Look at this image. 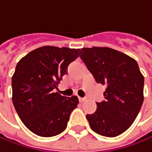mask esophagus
Returning <instances> with one entry per match:
<instances>
[{
  "mask_svg": "<svg viewBox=\"0 0 152 152\" xmlns=\"http://www.w3.org/2000/svg\"><path fill=\"white\" fill-rule=\"evenodd\" d=\"M79 101L80 102H83V101H85V98L84 97H79Z\"/></svg>",
  "mask_w": 152,
  "mask_h": 152,
  "instance_id": "34e87169",
  "label": "esophagus"
}]
</instances>
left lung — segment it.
Instances as JSON below:
<instances>
[{"instance_id": "obj_1", "label": "left lung", "mask_w": 152, "mask_h": 152, "mask_svg": "<svg viewBox=\"0 0 152 152\" xmlns=\"http://www.w3.org/2000/svg\"><path fill=\"white\" fill-rule=\"evenodd\" d=\"M80 57L96 82L106 86L105 100L86 117L96 133L114 137L127 131L144 102L145 78L137 62L129 56L107 47L83 48Z\"/></svg>"}]
</instances>
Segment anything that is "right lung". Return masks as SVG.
<instances>
[{
  "instance_id": "right-lung-1",
  "label": "right lung",
  "mask_w": 152,
  "mask_h": 152,
  "mask_svg": "<svg viewBox=\"0 0 152 152\" xmlns=\"http://www.w3.org/2000/svg\"><path fill=\"white\" fill-rule=\"evenodd\" d=\"M79 56V49L43 46L29 52L16 65L12 76V100L24 125L35 135L49 137L62 133L79 103L54 92Z\"/></svg>"
}]
</instances>
